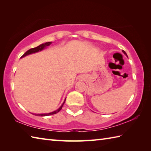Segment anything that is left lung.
I'll return each mask as SVG.
<instances>
[{
    "instance_id": "obj_1",
    "label": "left lung",
    "mask_w": 151,
    "mask_h": 151,
    "mask_svg": "<svg viewBox=\"0 0 151 151\" xmlns=\"http://www.w3.org/2000/svg\"><path fill=\"white\" fill-rule=\"evenodd\" d=\"M122 51H123V52L124 54H126V55H127V54H126V52H124V50H122Z\"/></svg>"
}]
</instances>
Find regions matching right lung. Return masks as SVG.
<instances>
[{"label":"right lung","instance_id":"obj_1","mask_svg":"<svg viewBox=\"0 0 151 151\" xmlns=\"http://www.w3.org/2000/svg\"><path fill=\"white\" fill-rule=\"evenodd\" d=\"M50 44H51V42H47V43H43V44H41V45H40L37 46V47H36L32 48V49H29L28 50H27V52H25V53L23 54V55H22V56H21V58L24 57V56H26L28 55V54H33V53L37 52H39V51L42 50L43 49H44L45 48L47 47V46H49ZM65 100L64 101V102H63V103L62 104V105L61 106H60L58 109L57 110H56V111H52V112H51V113H49V114H36V115H38V116H48V115H50L56 114H57V113H58V112H59L61 110H62V107H63V105L64 104V103H65Z\"/></svg>","mask_w":151,"mask_h":151}]
</instances>
